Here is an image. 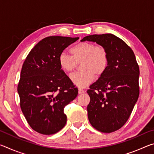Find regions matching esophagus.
Masks as SVG:
<instances>
[{
	"label": "esophagus",
	"instance_id": "obj_1",
	"mask_svg": "<svg viewBox=\"0 0 154 154\" xmlns=\"http://www.w3.org/2000/svg\"><path fill=\"white\" fill-rule=\"evenodd\" d=\"M78 92H79V94H83V93H84V92H85V91L83 90V89H82V88H79V91H78Z\"/></svg>",
	"mask_w": 154,
	"mask_h": 154
}]
</instances>
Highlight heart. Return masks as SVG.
<instances>
[{"instance_id":"b5f03b06","label":"heart","mask_w":154,"mask_h":154,"mask_svg":"<svg viewBox=\"0 0 154 154\" xmlns=\"http://www.w3.org/2000/svg\"><path fill=\"white\" fill-rule=\"evenodd\" d=\"M72 56L62 52L58 62L64 72L71 73L81 64L82 71L71 75V79L77 86L84 88L93 82L94 77H100L109 66V54L105 47L90 42H82L71 49Z\"/></svg>"}]
</instances>
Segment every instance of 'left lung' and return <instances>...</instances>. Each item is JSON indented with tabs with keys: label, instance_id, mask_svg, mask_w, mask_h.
<instances>
[{
	"label": "left lung",
	"instance_id": "obj_1",
	"mask_svg": "<svg viewBox=\"0 0 154 154\" xmlns=\"http://www.w3.org/2000/svg\"><path fill=\"white\" fill-rule=\"evenodd\" d=\"M105 47L109 54L106 72L90 86L88 116L98 131L110 133L128 121L139 96V67L132 49L112 34L85 36Z\"/></svg>",
	"mask_w": 154,
	"mask_h": 154
}]
</instances>
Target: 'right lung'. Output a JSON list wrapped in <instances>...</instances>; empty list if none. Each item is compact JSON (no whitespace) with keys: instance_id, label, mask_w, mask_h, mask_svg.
Wrapping results in <instances>:
<instances>
[{"instance_id":"obj_1","label":"right lung","mask_w":154,"mask_h":154,"mask_svg":"<svg viewBox=\"0 0 154 154\" xmlns=\"http://www.w3.org/2000/svg\"><path fill=\"white\" fill-rule=\"evenodd\" d=\"M79 38H44L22 65L17 85L20 107L28 124L38 133L55 134L66 123L64 109L77 97L78 89L61 69L58 57Z\"/></svg>"}]
</instances>
